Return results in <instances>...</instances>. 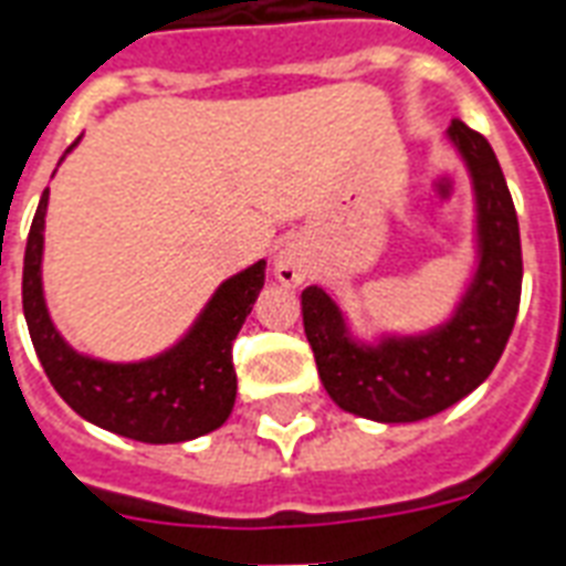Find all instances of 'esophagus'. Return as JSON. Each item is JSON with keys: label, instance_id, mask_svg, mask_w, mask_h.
Segmentation results:
<instances>
[{"label": "esophagus", "instance_id": "obj_1", "mask_svg": "<svg viewBox=\"0 0 566 566\" xmlns=\"http://www.w3.org/2000/svg\"><path fill=\"white\" fill-rule=\"evenodd\" d=\"M308 275V261L296 243H287L282 252L275 254V279L287 287H300Z\"/></svg>", "mask_w": 566, "mask_h": 566}]
</instances>
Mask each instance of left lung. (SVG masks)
Here are the masks:
<instances>
[{
    "instance_id": "obj_1",
    "label": "left lung",
    "mask_w": 566,
    "mask_h": 566,
    "mask_svg": "<svg viewBox=\"0 0 566 566\" xmlns=\"http://www.w3.org/2000/svg\"><path fill=\"white\" fill-rule=\"evenodd\" d=\"M448 136L472 171L481 264L454 317L412 338L356 344L323 287L302 291V323L329 398L353 416L403 424L454 407L502 359L523 293V245L511 189L490 142L451 120Z\"/></svg>"
}]
</instances>
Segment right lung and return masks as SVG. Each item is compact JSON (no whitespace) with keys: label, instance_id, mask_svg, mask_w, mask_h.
Returning <instances> with one entry per match:
<instances>
[{"label":"right lung","instance_id":"add662e5","mask_svg":"<svg viewBox=\"0 0 566 566\" xmlns=\"http://www.w3.org/2000/svg\"><path fill=\"white\" fill-rule=\"evenodd\" d=\"M46 198L50 189H43L25 240L23 314L34 353L64 403L103 430L150 446L187 442L226 424L237 398L231 350L237 332L264 287V261L228 279L207 302L187 338L157 359L133 365L88 359L64 344L43 305L41 252Z\"/></svg>","mask_w":566,"mask_h":566}]
</instances>
